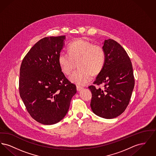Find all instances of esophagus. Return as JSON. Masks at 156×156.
<instances>
[{
    "label": "esophagus",
    "mask_w": 156,
    "mask_h": 156,
    "mask_svg": "<svg viewBox=\"0 0 156 156\" xmlns=\"http://www.w3.org/2000/svg\"><path fill=\"white\" fill-rule=\"evenodd\" d=\"M82 89H83V87H82L81 86H76V90L78 91H80Z\"/></svg>",
    "instance_id": "esophagus-1"
}]
</instances>
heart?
<instances>
[{
    "label": "heart",
    "instance_id": "1",
    "mask_svg": "<svg viewBox=\"0 0 156 156\" xmlns=\"http://www.w3.org/2000/svg\"><path fill=\"white\" fill-rule=\"evenodd\" d=\"M67 50L68 54L60 53L58 61L61 71L67 75L71 74L78 62L80 69L69 77L73 83L85 85L92 80L93 75H97L102 71L105 63V52L102 45L78 38L69 45Z\"/></svg>",
    "mask_w": 156,
    "mask_h": 156
}]
</instances>
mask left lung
Returning a JSON list of instances; mask_svg holds the SVG:
<instances>
[{
  "instance_id": "8db88e82",
  "label": "left lung",
  "mask_w": 156,
  "mask_h": 156,
  "mask_svg": "<svg viewBox=\"0 0 156 156\" xmlns=\"http://www.w3.org/2000/svg\"><path fill=\"white\" fill-rule=\"evenodd\" d=\"M105 63L98 75L94 85H90L92 92L90 107L101 118L113 119L121 115L129 104L134 86L133 67L125 49L118 42L104 41Z\"/></svg>"
}]
</instances>
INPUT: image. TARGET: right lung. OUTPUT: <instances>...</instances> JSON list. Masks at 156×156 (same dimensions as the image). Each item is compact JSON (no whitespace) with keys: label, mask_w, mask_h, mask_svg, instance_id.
I'll return each mask as SVG.
<instances>
[{"label":"right lung","mask_w":156,"mask_h":156,"mask_svg":"<svg viewBox=\"0 0 156 156\" xmlns=\"http://www.w3.org/2000/svg\"><path fill=\"white\" fill-rule=\"evenodd\" d=\"M65 36L44 37L34 45L20 68L19 94L30 116L50 125L66 115L76 85L61 71L58 56Z\"/></svg>","instance_id":"1"}]
</instances>
